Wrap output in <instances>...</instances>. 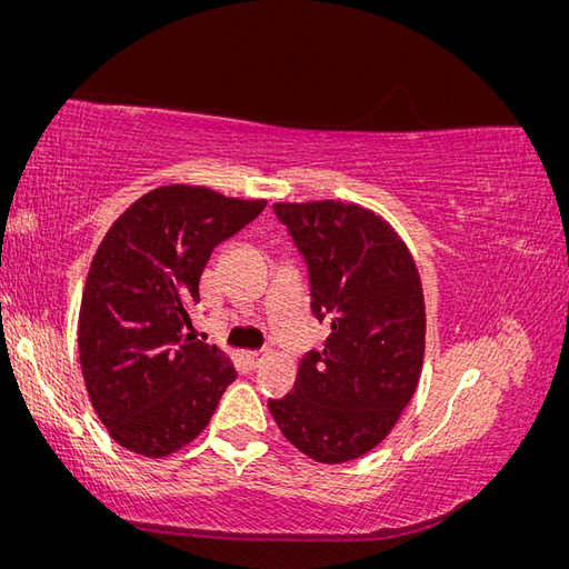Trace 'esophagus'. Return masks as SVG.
<instances>
[{
  "instance_id": "1",
  "label": "esophagus",
  "mask_w": 569,
  "mask_h": 569,
  "mask_svg": "<svg viewBox=\"0 0 569 569\" xmlns=\"http://www.w3.org/2000/svg\"><path fill=\"white\" fill-rule=\"evenodd\" d=\"M268 356V351L266 349H261V351H247V360L251 366H258L261 363V360Z\"/></svg>"
}]
</instances>
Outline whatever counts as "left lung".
Here are the masks:
<instances>
[{
  "label": "left lung",
  "mask_w": 569,
  "mask_h": 569,
  "mask_svg": "<svg viewBox=\"0 0 569 569\" xmlns=\"http://www.w3.org/2000/svg\"><path fill=\"white\" fill-rule=\"evenodd\" d=\"M311 282V313L330 327L295 391L268 408L287 441L318 462L375 449L416 393L425 299L416 261L387 220L343 201L274 203Z\"/></svg>",
  "instance_id": "1"
}]
</instances>
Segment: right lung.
Segmentation results:
<instances>
[{
  "label": "right lung",
  "instance_id": "1",
  "mask_svg": "<svg viewBox=\"0 0 569 569\" xmlns=\"http://www.w3.org/2000/svg\"><path fill=\"white\" fill-rule=\"evenodd\" d=\"M266 209L213 189H151L109 228L84 282L78 351L92 408L123 449L163 458L209 425L234 366L182 335L211 251Z\"/></svg>",
  "mask_w": 569,
  "mask_h": 569
}]
</instances>
